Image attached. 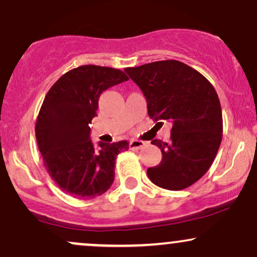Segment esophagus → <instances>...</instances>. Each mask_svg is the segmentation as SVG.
<instances>
[{
  "label": "esophagus",
  "instance_id": "1",
  "mask_svg": "<svg viewBox=\"0 0 257 257\" xmlns=\"http://www.w3.org/2000/svg\"><path fill=\"white\" fill-rule=\"evenodd\" d=\"M144 146H145V143L140 140H132L131 143H129V149L131 150H140L143 149Z\"/></svg>",
  "mask_w": 257,
  "mask_h": 257
}]
</instances>
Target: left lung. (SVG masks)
Listing matches in <instances>:
<instances>
[{
    "label": "left lung",
    "instance_id": "left-lung-1",
    "mask_svg": "<svg viewBox=\"0 0 257 257\" xmlns=\"http://www.w3.org/2000/svg\"><path fill=\"white\" fill-rule=\"evenodd\" d=\"M124 71L145 95L150 118L173 123L169 143L151 141L161 149L162 161L147 169V176L166 190L190 187L208 172L222 140V112L214 87L202 73L178 60Z\"/></svg>",
    "mask_w": 257,
    "mask_h": 257
}]
</instances>
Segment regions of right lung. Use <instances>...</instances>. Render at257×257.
Segmentation results:
<instances>
[{
	"mask_svg": "<svg viewBox=\"0 0 257 257\" xmlns=\"http://www.w3.org/2000/svg\"><path fill=\"white\" fill-rule=\"evenodd\" d=\"M128 79L120 70L83 65L61 76L43 100L35 128L38 149L51 178L75 198L105 193L113 182L117 155L129 149L126 140L99 143L95 149L89 126L102 91Z\"/></svg>",
	"mask_w": 257,
	"mask_h": 257,
	"instance_id": "obj_1",
	"label": "right lung"
}]
</instances>
